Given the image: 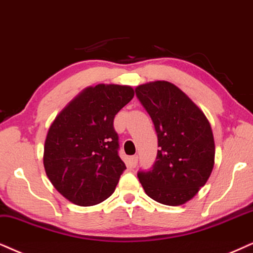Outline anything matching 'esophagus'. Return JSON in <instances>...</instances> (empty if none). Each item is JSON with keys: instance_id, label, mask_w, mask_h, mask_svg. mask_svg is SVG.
<instances>
[{"instance_id": "obj_1", "label": "esophagus", "mask_w": 253, "mask_h": 253, "mask_svg": "<svg viewBox=\"0 0 253 253\" xmlns=\"http://www.w3.org/2000/svg\"><path fill=\"white\" fill-rule=\"evenodd\" d=\"M130 164H132L133 167H135V166L137 165V155L130 156Z\"/></svg>"}]
</instances>
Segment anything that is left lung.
Listing matches in <instances>:
<instances>
[{"label":"left lung","instance_id":"1","mask_svg":"<svg viewBox=\"0 0 253 253\" xmlns=\"http://www.w3.org/2000/svg\"><path fill=\"white\" fill-rule=\"evenodd\" d=\"M154 123L160 149L148 171H139L145 193L166 206L190 201L207 183L215 165V141L203 111L176 85L150 82L135 88Z\"/></svg>","mask_w":253,"mask_h":253}]
</instances>
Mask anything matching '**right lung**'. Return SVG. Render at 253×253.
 <instances>
[{
  "instance_id": "1",
  "label": "right lung",
  "mask_w": 253,
  "mask_h": 253,
  "mask_svg": "<svg viewBox=\"0 0 253 253\" xmlns=\"http://www.w3.org/2000/svg\"><path fill=\"white\" fill-rule=\"evenodd\" d=\"M133 97L127 85L88 86L52 121L43 165L51 183L70 202L94 206L114 193L126 166L118 155L113 120Z\"/></svg>"
}]
</instances>
